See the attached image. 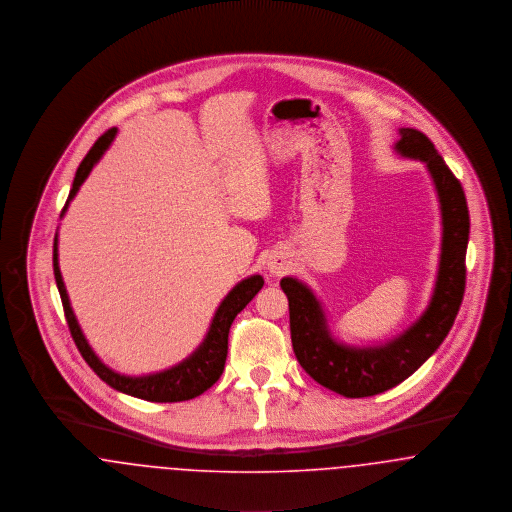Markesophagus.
<instances>
[{
	"label": "esophagus",
	"instance_id": "1",
	"mask_svg": "<svg viewBox=\"0 0 512 512\" xmlns=\"http://www.w3.org/2000/svg\"><path fill=\"white\" fill-rule=\"evenodd\" d=\"M269 271L273 273V275H281L283 273V269H285V266L283 264H279V262H269Z\"/></svg>",
	"mask_w": 512,
	"mask_h": 512
}]
</instances>
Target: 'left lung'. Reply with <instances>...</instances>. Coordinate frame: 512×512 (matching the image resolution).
Returning <instances> with one entry per match:
<instances>
[{
  "label": "left lung",
  "instance_id": "1",
  "mask_svg": "<svg viewBox=\"0 0 512 512\" xmlns=\"http://www.w3.org/2000/svg\"><path fill=\"white\" fill-rule=\"evenodd\" d=\"M397 150L428 165L441 202L443 244L435 291L424 316L395 341L376 349H349L331 339L312 291L293 277L281 279L289 298L291 341L296 360L320 385L360 399L383 393L412 376L451 331L466 287V246L470 217L462 185L428 136L401 129Z\"/></svg>",
  "mask_w": 512,
  "mask_h": 512
}]
</instances>
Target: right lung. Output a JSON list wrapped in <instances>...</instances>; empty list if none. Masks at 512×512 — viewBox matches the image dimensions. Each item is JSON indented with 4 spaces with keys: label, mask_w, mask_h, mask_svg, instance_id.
<instances>
[{
    "label": "right lung",
    "mask_w": 512,
    "mask_h": 512,
    "mask_svg": "<svg viewBox=\"0 0 512 512\" xmlns=\"http://www.w3.org/2000/svg\"><path fill=\"white\" fill-rule=\"evenodd\" d=\"M115 133H117V129L111 127L88 150V154L84 156V160L77 169L73 189L69 192V198H67L65 206L61 210V214L67 210L69 200L77 194V190L84 183V179L92 171L94 163L102 158V154L106 152V148L111 144ZM54 275L71 337H73L77 349L81 352L82 358L86 360V364L100 376V379H104L109 387H113L121 393L138 397V399H144V401H152V403L189 401V399L202 395L204 391H208L216 383L219 376H221V372H223V368H225L231 323L237 318V314L243 310L244 306L264 287L262 275H252V277L241 281L229 295L225 296V300L217 308L212 327L206 335V341L200 345V349L196 350L185 362H181L179 366H175L167 372H162V374H154V376L127 377L119 376L113 370H109L108 366H104L98 360V356L88 347V343L82 335L81 327L77 323V318L71 310L69 296L65 291L63 279H61V271H59V264H57V237L54 239Z\"/></svg>",
    "instance_id": "right-lung-1"
}]
</instances>
